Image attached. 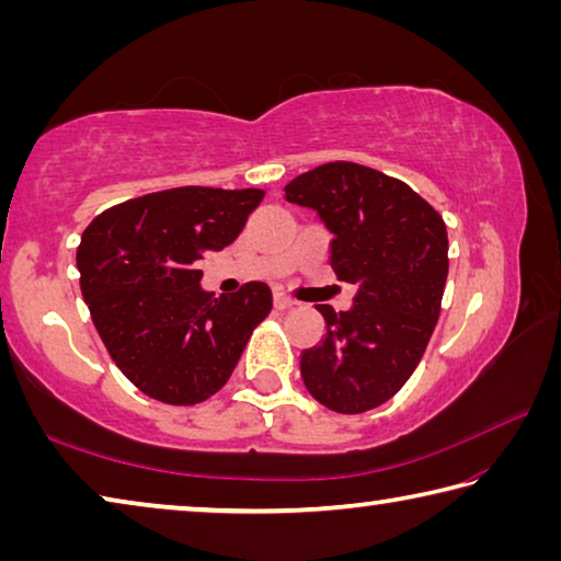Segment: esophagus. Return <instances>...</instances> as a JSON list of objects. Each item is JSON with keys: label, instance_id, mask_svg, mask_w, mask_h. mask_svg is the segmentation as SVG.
<instances>
[{"label": "esophagus", "instance_id": "34e87169", "mask_svg": "<svg viewBox=\"0 0 561 561\" xmlns=\"http://www.w3.org/2000/svg\"><path fill=\"white\" fill-rule=\"evenodd\" d=\"M294 299H289V297H284V294H274V309H279V311H289V309H294Z\"/></svg>", "mask_w": 561, "mask_h": 561}]
</instances>
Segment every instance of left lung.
Segmentation results:
<instances>
[{
  "label": "left lung",
  "instance_id": "obj_1",
  "mask_svg": "<svg viewBox=\"0 0 561 561\" xmlns=\"http://www.w3.org/2000/svg\"><path fill=\"white\" fill-rule=\"evenodd\" d=\"M284 197L319 215L331 267L356 284L348 311L319 307L327 329L301 351L304 386L336 413L371 411L401 391L438 324L448 230L401 180L346 160L294 178Z\"/></svg>",
  "mask_w": 561,
  "mask_h": 561
}]
</instances>
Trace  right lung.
I'll use <instances>...</instances> for the list:
<instances>
[{"mask_svg":"<svg viewBox=\"0 0 561 561\" xmlns=\"http://www.w3.org/2000/svg\"><path fill=\"white\" fill-rule=\"evenodd\" d=\"M257 187H173L101 213L81 234L76 267L93 327L128 381L170 405H195L232 376L272 291L201 287L203 260L237 240L262 203Z\"/></svg>","mask_w":561,"mask_h":561,"instance_id":"1","label":"right lung"}]
</instances>
